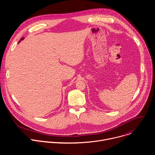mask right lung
Masks as SVG:
<instances>
[{
    "mask_svg": "<svg viewBox=\"0 0 155 155\" xmlns=\"http://www.w3.org/2000/svg\"><path fill=\"white\" fill-rule=\"evenodd\" d=\"M23 38H22L21 40H23Z\"/></svg>",
    "mask_w": 155,
    "mask_h": 155,
    "instance_id": "add662e5",
    "label": "right lung"
}]
</instances>
